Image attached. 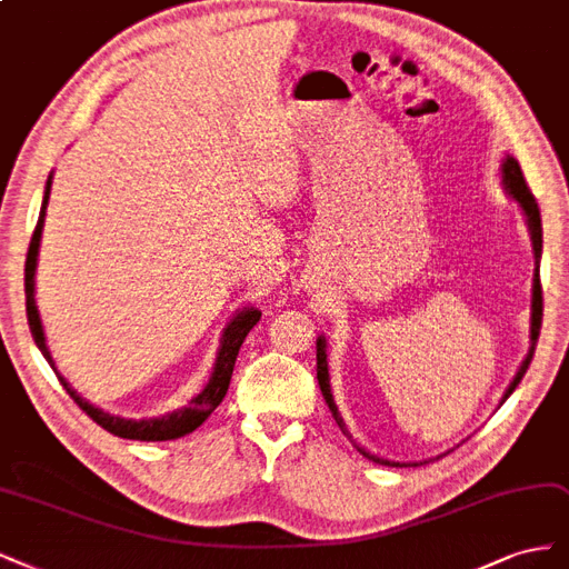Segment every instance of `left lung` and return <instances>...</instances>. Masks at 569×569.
Listing matches in <instances>:
<instances>
[{
  "label": "left lung",
  "instance_id": "obj_1",
  "mask_svg": "<svg viewBox=\"0 0 569 569\" xmlns=\"http://www.w3.org/2000/svg\"><path fill=\"white\" fill-rule=\"evenodd\" d=\"M503 184H506L508 193L518 200L522 212H525V217H527V224H529V231H531V241H535L537 273H535V298H531V347H529V352H527V357H525V361H522V366H520V371L516 373V378H512V382L508 385V390H506V395H503L501 401H506V399L512 395V390L518 388V382H520L522 376L527 373L529 361H531V357H535V350H537V340H539V331H541V319H543V290H541V277H539V260H541V212H539V203H537L535 193H531L529 187H527L525 174H522V170H520V162H518L516 158H510V156H508L506 162H503ZM317 378H319V388H321V392H323L326 405H328V409H331L338 428H340L347 437H350V442L357 447V451L363 453L366 458H371V461H376V463H388V466H390V461H380L378 456H373V453H369L366 449H361V447L355 442V439H352V435L347 432V428H345V423H342V418H340V413H338L336 401H333V395H331V378H328L326 340H323V338L317 340ZM392 466H399V463H392Z\"/></svg>",
  "mask_w": 569,
  "mask_h": 569
}]
</instances>
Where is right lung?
<instances>
[{"label": "right lung", "mask_w": 569, "mask_h": 569, "mask_svg": "<svg viewBox=\"0 0 569 569\" xmlns=\"http://www.w3.org/2000/svg\"><path fill=\"white\" fill-rule=\"evenodd\" d=\"M49 191H51V177L47 181L40 219H38V227H34V231H32L28 258H26V311H28V323H30V333H32L34 342H38L40 352L51 363L53 373L59 376L57 366H53L51 355L47 350L42 321H40V311H38V305H34V267H38V252H40V238H42V227H44ZM260 317H262V311L260 309H252V307L238 311V315L231 319V323L224 328L222 347H219V355H217V361H214V371H212V378L208 382V388L200 392L198 397H193L189 407L179 409L174 413L162 416V418L127 420V418H120V416H111V413H106V411H101L97 407H91L89 401H84L76 390H72L61 376H59V380L63 385V390L72 397V401H76V405L91 420H94L97 426H101L103 430H108V432L116 435V437H122V439H141V442H164V439H174V437L193 432L219 405H222V399H224V395L229 390V382H231V373H233V363H236L238 350H241L246 336L250 333V328L260 321Z\"/></svg>", "instance_id": "1"}]
</instances>
